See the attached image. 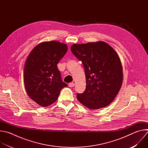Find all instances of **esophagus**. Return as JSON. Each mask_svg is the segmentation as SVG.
Segmentation results:
<instances>
[{"label":"esophagus","instance_id":"1","mask_svg":"<svg viewBox=\"0 0 148 148\" xmlns=\"http://www.w3.org/2000/svg\"><path fill=\"white\" fill-rule=\"evenodd\" d=\"M74 86H75V84L74 82H71L69 84V86L70 87H74Z\"/></svg>","mask_w":148,"mask_h":148}]
</instances>
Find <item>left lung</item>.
<instances>
[{"instance_id":"1","label":"left lung","mask_w":148,"mask_h":148,"mask_svg":"<svg viewBox=\"0 0 148 148\" xmlns=\"http://www.w3.org/2000/svg\"><path fill=\"white\" fill-rule=\"evenodd\" d=\"M71 51L82 62L86 78V90L77 94V99L90 110L108 106L122 84V67L116 52L102 41L74 44Z\"/></svg>"}]
</instances>
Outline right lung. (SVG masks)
Returning <instances> with one entry per match:
<instances>
[{
	"mask_svg": "<svg viewBox=\"0 0 148 148\" xmlns=\"http://www.w3.org/2000/svg\"><path fill=\"white\" fill-rule=\"evenodd\" d=\"M68 50L57 41L37 45L28 56L24 67V83L29 97L41 107H47L58 98L67 84L61 80L57 64Z\"/></svg>",
	"mask_w": 148,
	"mask_h": 148,
	"instance_id": "obj_1",
	"label": "right lung"
}]
</instances>
